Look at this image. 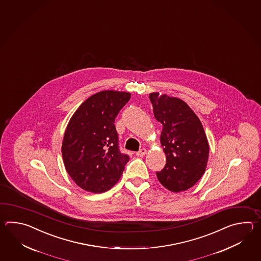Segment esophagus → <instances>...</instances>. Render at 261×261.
<instances>
[{"instance_id":"esophagus-1","label":"esophagus","mask_w":261,"mask_h":261,"mask_svg":"<svg viewBox=\"0 0 261 261\" xmlns=\"http://www.w3.org/2000/svg\"><path fill=\"white\" fill-rule=\"evenodd\" d=\"M146 154V149L145 148H142V149L139 150L138 152L136 153L137 156H144Z\"/></svg>"}]
</instances>
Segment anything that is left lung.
<instances>
[{
    "mask_svg": "<svg viewBox=\"0 0 261 261\" xmlns=\"http://www.w3.org/2000/svg\"><path fill=\"white\" fill-rule=\"evenodd\" d=\"M155 119L162 124L161 144L166 164L156 172L159 181L172 192L190 189L205 172L209 144L199 117L184 100L150 93Z\"/></svg>",
    "mask_w": 261,
    "mask_h": 261,
    "instance_id": "left-lung-1",
    "label": "left lung"
}]
</instances>
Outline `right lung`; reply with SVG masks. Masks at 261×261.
Masks as SVG:
<instances>
[{
	"mask_svg": "<svg viewBox=\"0 0 261 261\" xmlns=\"http://www.w3.org/2000/svg\"><path fill=\"white\" fill-rule=\"evenodd\" d=\"M130 93L103 90L78 107L67 125L61 153L67 172L81 189L102 193L122 175L128 155L118 148L115 119Z\"/></svg>",
	"mask_w": 261,
	"mask_h": 261,
	"instance_id": "obj_1",
	"label": "right lung"
}]
</instances>
